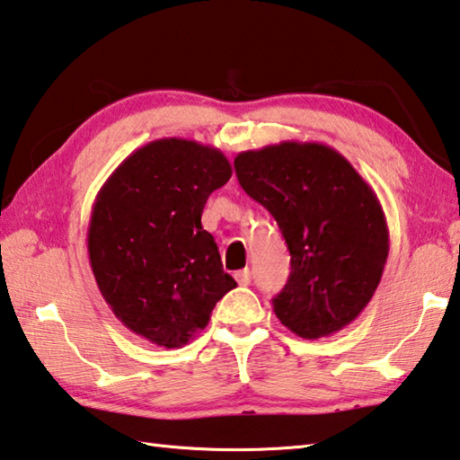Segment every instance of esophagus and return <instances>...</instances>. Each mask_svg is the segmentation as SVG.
Instances as JSON below:
<instances>
[{"label":"esophagus","instance_id":"esophagus-1","mask_svg":"<svg viewBox=\"0 0 460 460\" xmlns=\"http://www.w3.org/2000/svg\"><path fill=\"white\" fill-rule=\"evenodd\" d=\"M235 279H237L239 286H249V283H252V271L241 270V271L235 273Z\"/></svg>","mask_w":460,"mask_h":460}]
</instances>
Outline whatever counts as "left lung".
I'll return each mask as SVG.
<instances>
[{
    "label": "left lung",
    "instance_id": "8db88e82",
    "mask_svg": "<svg viewBox=\"0 0 460 460\" xmlns=\"http://www.w3.org/2000/svg\"><path fill=\"white\" fill-rule=\"evenodd\" d=\"M245 193L278 221L291 273L273 312L289 332L317 340L370 304L390 239L374 189L336 148L283 140L235 156Z\"/></svg>",
    "mask_w": 460,
    "mask_h": 460
}]
</instances>
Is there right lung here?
<instances>
[{"label":"right lung","mask_w":460,"mask_h":460,"mask_svg":"<svg viewBox=\"0 0 460 460\" xmlns=\"http://www.w3.org/2000/svg\"><path fill=\"white\" fill-rule=\"evenodd\" d=\"M231 172L219 148L158 138L124 158L98 190L88 225L92 273L114 315L150 344H189L237 288L201 225L208 195Z\"/></svg>","instance_id":"right-lung-1"}]
</instances>
